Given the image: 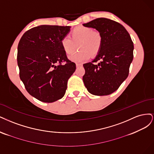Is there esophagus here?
<instances>
[{
	"mask_svg": "<svg viewBox=\"0 0 154 154\" xmlns=\"http://www.w3.org/2000/svg\"><path fill=\"white\" fill-rule=\"evenodd\" d=\"M82 66V64H80V63H76V66L77 68H79V67H81Z\"/></svg>",
	"mask_w": 154,
	"mask_h": 154,
	"instance_id": "34e87169",
	"label": "esophagus"
}]
</instances>
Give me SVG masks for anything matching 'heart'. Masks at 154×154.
I'll list each match as a JSON object with an SVG mask.
<instances>
[{"label": "heart", "mask_w": 154, "mask_h": 154, "mask_svg": "<svg viewBox=\"0 0 154 154\" xmlns=\"http://www.w3.org/2000/svg\"><path fill=\"white\" fill-rule=\"evenodd\" d=\"M71 38L64 36L61 40V45L64 52L71 55L76 51L77 45L80 49L70 57L71 61L82 63L88 61L91 56H95L100 50L102 37L100 34L91 28L77 27L71 32Z\"/></svg>", "instance_id": "b5f03b06"}]
</instances>
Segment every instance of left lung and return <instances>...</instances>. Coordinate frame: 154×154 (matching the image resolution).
I'll use <instances>...</instances> for the list:
<instances>
[{"label":"left lung","instance_id":"8db88e82","mask_svg":"<svg viewBox=\"0 0 154 154\" xmlns=\"http://www.w3.org/2000/svg\"><path fill=\"white\" fill-rule=\"evenodd\" d=\"M83 26L95 29L102 37L100 50L95 58L83 64L84 85L92 95H110L128 75L134 51L130 34L122 25L106 18L95 19ZM99 60L98 65L94 64Z\"/></svg>","mask_w":154,"mask_h":154}]
</instances>
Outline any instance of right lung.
<instances>
[{
    "label": "right lung",
    "instance_id": "1",
    "mask_svg": "<svg viewBox=\"0 0 154 154\" xmlns=\"http://www.w3.org/2000/svg\"><path fill=\"white\" fill-rule=\"evenodd\" d=\"M70 28L42 25L26 31L19 42L20 78L27 92L39 101L51 103L62 98L75 71V64L68 59L61 45Z\"/></svg>",
    "mask_w": 154,
    "mask_h": 154
}]
</instances>
